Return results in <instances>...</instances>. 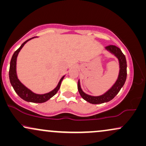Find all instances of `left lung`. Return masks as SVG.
Segmentation results:
<instances>
[{"mask_svg": "<svg viewBox=\"0 0 146 146\" xmlns=\"http://www.w3.org/2000/svg\"><path fill=\"white\" fill-rule=\"evenodd\" d=\"M108 51H109L110 53L115 55V56L118 58L119 62V77L117 80L115 82V84L112 86L110 88L104 93V95H100V96H90L84 93L82 90L81 87H80V80L78 81V91L80 93V95L84 100H86V102H89L93 104H102L104 102H108L112 100L115 98L116 95L118 94L119 90H121L122 86L125 84V80H126L127 76V64L126 60H125V57L122 51H121L119 48L115 45H108V46H106Z\"/></svg>", "mask_w": 146, "mask_h": 146, "instance_id": "obj_1", "label": "left lung"}]
</instances>
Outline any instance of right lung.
I'll return each mask as SVG.
<instances>
[{
	"label": "right lung",
	"instance_id": "1",
	"mask_svg": "<svg viewBox=\"0 0 146 146\" xmlns=\"http://www.w3.org/2000/svg\"><path fill=\"white\" fill-rule=\"evenodd\" d=\"M33 38H34V37L30 38V39L25 41V42H23L21 46L14 52V53L12 56V58H11V62H10L9 77L10 83H11V86H13L15 92L17 93L20 98H21L23 100H24L25 101L27 102H33V103H43V102L47 101V100H49L50 98H52L53 96H54V95L56 94V93L58 91V90H59L60 84H61L62 81L64 76H63L62 78H61L59 83H58V86H56V88H55V89L51 90L49 93H45V94L42 95L36 94V93H33L31 90L28 89L26 86H25L24 85L19 81V80L18 79L17 75H16V59H17L18 54L20 52V51H21V48H23V46H24L25 43Z\"/></svg>",
	"mask_w": 146,
	"mask_h": 146
}]
</instances>
